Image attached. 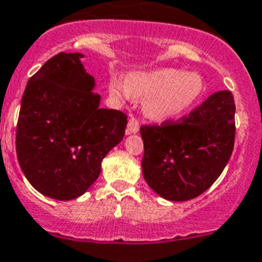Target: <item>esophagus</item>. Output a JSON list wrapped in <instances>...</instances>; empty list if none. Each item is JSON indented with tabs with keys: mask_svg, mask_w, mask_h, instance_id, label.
<instances>
[{
	"mask_svg": "<svg viewBox=\"0 0 262 262\" xmlns=\"http://www.w3.org/2000/svg\"><path fill=\"white\" fill-rule=\"evenodd\" d=\"M139 119L135 118V117H132L130 119H129V122H127V133L129 135H132V133H137L139 132Z\"/></svg>",
	"mask_w": 262,
	"mask_h": 262,
	"instance_id": "obj_1",
	"label": "esophagus"
}]
</instances>
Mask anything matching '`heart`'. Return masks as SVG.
<instances>
[{"instance_id": "obj_1", "label": "heart", "mask_w": 262, "mask_h": 262, "mask_svg": "<svg viewBox=\"0 0 262 262\" xmlns=\"http://www.w3.org/2000/svg\"><path fill=\"white\" fill-rule=\"evenodd\" d=\"M205 91L203 77L194 72L162 68L135 72L126 80L111 77L110 92L118 99H145L144 114L155 122H172L195 106Z\"/></svg>"}]
</instances>
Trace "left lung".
<instances>
[{
	"label": "left lung",
	"instance_id": "1",
	"mask_svg": "<svg viewBox=\"0 0 262 262\" xmlns=\"http://www.w3.org/2000/svg\"><path fill=\"white\" fill-rule=\"evenodd\" d=\"M235 103L219 91L178 122L143 125L144 179L170 201L203 194L228 163L235 140Z\"/></svg>",
	"mask_w": 262,
	"mask_h": 262
}]
</instances>
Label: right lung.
<instances>
[{
    "instance_id": "1",
    "label": "right lung",
    "mask_w": 262,
    "mask_h": 262,
    "mask_svg": "<svg viewBox=\"0 0 262 262\" xmlns=\"http://www.w3.org/2000/svg\"><path fill=\"white\" fill-rule=\"evenodd\" d=\"M83 57L59 53L28 80L16 129L26 178L61 201L77 199L98 179L102 160L122 141L127 123L122 111L99 107Z\"/></svg>"
}]
</instances>
